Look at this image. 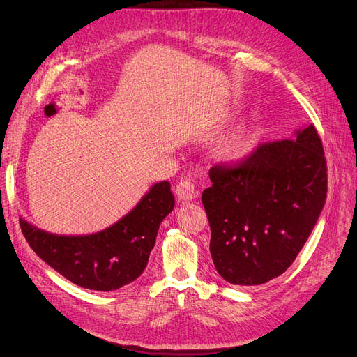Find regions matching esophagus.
Instances as JSON below:
<instances>
[{
    "label": "esophagus",
    "mask_w": 357,
    "mask_h": 357,
    "mask_svg": "<svg viewBox=\"0 0 357 357\" xmlns=\"http://www.w3.org/2000/svg\"><path fill=\"white\" fill-rule=\"evenodd\" d=\"M176 193H177V198L180 202H189V201L197 198L198 190L189 178H185V180L178 181V185L176 186Z\"/></svg>",
    "instance_id": "esophagus-1"
}]
</instances>
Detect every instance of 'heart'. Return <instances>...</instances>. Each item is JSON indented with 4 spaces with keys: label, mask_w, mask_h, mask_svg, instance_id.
Segmentation results:
<instances>
[{
    "label": "heart",
    "mask_w": 357,
    "mask_h": 357,
    "mask_svg": "<svg viewBox=\"0 0 357 357\" xmlns=\"http://www.w3.org/2000/svg\"><path fill=\"white\" fill-rule=\"evenodd\" d=\"M256 149V139L245 126H238L223 135L214 147V153L225 164L240 165L250 158Z\"/></svg>",
    "instance_id": "b5f03b06"
}]
</instances>
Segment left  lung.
<instances>
[{
    "instance_id": "obj_1",
    "label": "left lung",
    "mask_w": 357,
    "mask_h": 357,
    "mask_svg": "<svg viewBox=\"0 0 357 357\" xmlns=\"http://www.w3.org/2000/svg\"><path fill=\"white\" fill-rule=\"evenodd\" d=\"M202 192L210 253L223 280L259 286L282 275L304 247L326 201V159L316 128L264 143L238 167L215 165Z\"/></svg>"
}]
</instances>
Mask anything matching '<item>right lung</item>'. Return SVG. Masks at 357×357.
<instances>
[{"mask_svg": "<svg viewBox=\"0 0 357 357\" xmlns=\"http://www.w3.org/2000/svg\"><path fill=\"white\" fill-rule=\"evenodd\" d=\"M174 210V195L164 180L146 192L135 207L109 228L88 235H59L20 218V228L41 261L71 283L112 291L132 283L147 266L159 225Z\"/></svg>", "mask_w": 357, "mask_h": 357, "instance_id": "add662e5", "label": "right lung"}]
</instances>
